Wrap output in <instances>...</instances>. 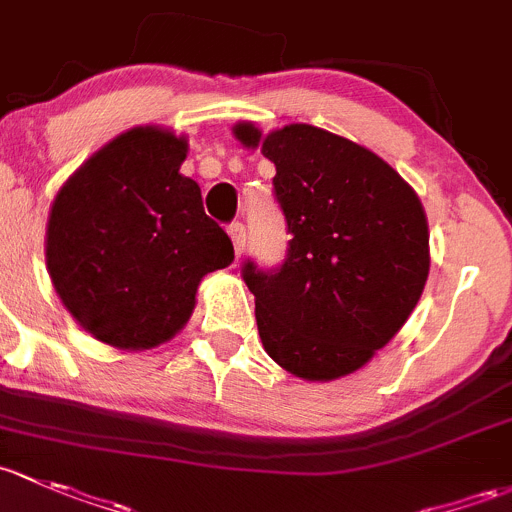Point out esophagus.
I'll list each match as a JSON object with an SVG mask.
<instances>
[{
  "label": "esophagus",
  "mask_w": 512,
  "mask_h": 512,
  "mask_svg": "<svg viewBox=\"0 0 512 512\" xmlns=\"http://www.w3.org/2000/svg\"><path fill=\"white\" fill-rule=\"evenodd\" d=\"M228 235L230 240H233V247H235V255H242V250H245V225L240 223V220H235V223L228 225Z\"/></svg>",
  "instance_id": "obj_1"
}]
</instances>
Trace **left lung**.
Returning a JSON list of instances; mask_svg holds the SVG:
<instances>
[{"mask_svg":"<svg viewBox=\"0 0 512 512\" xmlns=\"http://www.w3.org/2000/svg\"><path fill=\"white\" fill-rule=\"evenodd\" d=\"M272 161L274 201L292 235L282 265L242 262L262 346L304 380L363 368L422 297L429 230L417 193L378 154L311 125L262 137L235 127Z\"/></svg>","mask_w":512,"mask_h":512,"instance_id":"left-lung-1","label":"left lung"}]
</instances>
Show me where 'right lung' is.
<instances>
[{
    "label": "right lung",
    "instance_id": "add662e5",
    "mask_svg": "<svg viewBox=\"0 0 512 512\" xmlns=\"http://www.w3.org/2000/svg\"><path fill=\"white\" fill-rule=\"evenodd\" d=\"M186 139L134 127L93 154L53 201L46 265L66 309L102 343L152 348L191 316L233 242L179 174Z\"/></svg>",
    "mask_w": 512,
    "mask_h": 512
}]
</instances>
